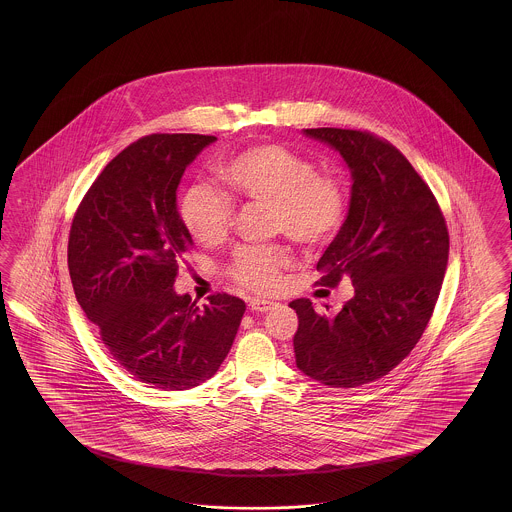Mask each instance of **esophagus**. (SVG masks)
I'll list each match as a JSON object with an SVG mask.
<instances>
[{"label": "esophagus", "mask_w": 512, "mask_h": 512, "mask_svg": "<svg viewBox=\"0 0 512 512\" xmlns=\"http://www.w3.org/2000/svg\"><path fill=\"white\" fill-rule=\"evenodd\" d=\"M274 306H276V302L264 300V298H253V300L249 302V310L259 311V313H266V311L272 310Z\"/></svg>", "instance_id": "1"}]
</instances>
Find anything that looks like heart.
Returning <instances> with one entry per match:
<instances>
[{"instance_id": "heart-1", "label": "heart", "mask_w": 512, "mask_h": 512, "mask_svg": "<svg viewBox=\"0 0 512 512\" xmlns=\"http://www.w3.org/2000/svg\"><path fill=\"white\" fill-rule=\"evenodd\" d=\"M219 174L242 197L272 206L274 229L306 248L326 244L345 219L347 199L340 182L317 174L311 161L283 146H253L234 155ZM180 216L195 240L214 244L231 229L233 201L216 187L195 184L182 195ZM289 261V251L281 246L242 248L234 253L231 274L246 287L268 291Z\"/></svg>"}]
</instances>
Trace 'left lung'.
Masks as SVG:
<instances>
[{
	"label": "left lung",
	"instance_id": "left-lung-1",
	"mask_svg": "<svg viewBox=\"0 0 512 512\" xmlns=\"http://www.w3.org/2000/svg\"><path fill=\"white\" fill-rule=\"evenodd\" d=\"M341 155L351 172L349 212L317 263L319 285L351 278L340 310L298 315L296 368L336 388H355L394 370L428 325L449 263V233L430 187L392 144L336 127L302 129ZM328 310V306H326Z\"/></svg>",
	"mask_w": 512,
	"mask_h": 512
}]
</instances>
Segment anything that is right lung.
<instances>
[{"label": "right lung", "mask_w": 512, "mask_h": 512, "mask_svg": "<svg viewBox=\"0 0 512 512\" xmlns=\"http://www.w3.org/2000/svg\"><path fill=\"white\" fill-rule=\"evenodd\" d=\"M208 135H150L116 155L78 206L69 274L80 308L110 355L161 390L199 387L231 351L244 300L214 295L199 308L178 295L180 259L193 248L176 204Z\"/></svg>", "instance_id": "obj_1"}]
</instances>
